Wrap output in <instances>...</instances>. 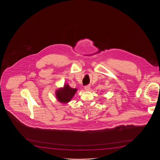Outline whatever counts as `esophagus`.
Listing matches in <instances>:
<instances>
[{"instance_id": "34e87169", "label": "esophagus", "mask_w": 160, "mask_h": 160, "mask_svg": "<svg viewBox=\"0 0 160 160\" xmlns=\"http://www.w3.org/2000/svg\"><path fill=\"white\" fill-rule=\"evenodd\" d=\"M84 89L86 91H89L90 89H91V86L89 85H87V86H84Z\"/></svg>"}]
</instances>
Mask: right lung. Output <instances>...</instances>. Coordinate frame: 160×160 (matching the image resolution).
<instances>
[{
	"label": "right lung",
	"instance_id": "1",
	"mask_svg": "<svg viewBox=\"0 0 160 160\" xmlns=\"http://www.w3.org/2000/svg\"><path fill=\"white\" fill-rule=\"evenodd\" d=\"M77 91V89H73L69 86L68 84L64 85L63 88L59 89L56 91V97L61 102L67 103L70 101Z\"/></svg>",
	"mask_w": 160,
	"mask_h": 160
}]
</instances>
